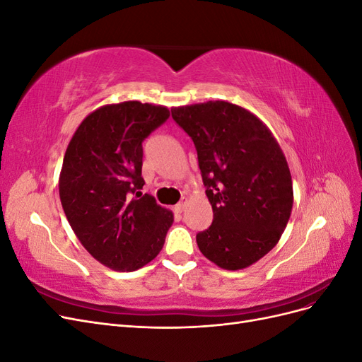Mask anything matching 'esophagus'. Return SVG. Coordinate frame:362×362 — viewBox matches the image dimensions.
Here are the masks:
<instances>
[{"label": "esophagus", "mask_w": 362, "mask_h": 362, "mask_svg": "<svg viewBox=\"0 0 362 362\" xmlns=\"http://www.w3.org/2000/svg\"><path fill=\"white\" fill-rule=\"evenodd\" d=\"M187 198H182L177 205H175V210H177L178 213H182L185 210V206H187Z\"/></svg>", "instance_id": "obj_1"}]
</instances>
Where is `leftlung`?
<instances>
[{
  "mask_svg": "<svg viewBox=\"0 0 362 362\" xmlns=\"http://www.w3.org/2000/svg\"><path fill=\"white\" fill-rule=\"evenodd\" d=\"M198 151L213 223L196 235L205 258L242 270L276 246L293 208L286 156L267 125L246 108L208 101L172 108Z\"/></svg>",
  "mask_w": 362,
  "mask_h": 362,
  "instance_id": "8db88e82",
  "label": "left lung"
}]
</instances>
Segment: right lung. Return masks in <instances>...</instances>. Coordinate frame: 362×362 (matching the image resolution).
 Returning <instances> with one entry per match:
<instances>
[{"label": "right lung", "instance_id": "1", "mask_svg": "<svg viewBox=\"0 0 362 362\" xmlns=\"http://www.w3.org/2000/svg\"><path fill=\"white\" fill-rule=\"evenodd\" d=\"M169 115L168 107L140 101L103 105L84 117L64 152L63 211L84 249L112 270L146 266L173 223L170 210L137 192L145 184L141 141Z\"/></svg>", "mask_w": 362, "mask_h": 362}]
</instances>
